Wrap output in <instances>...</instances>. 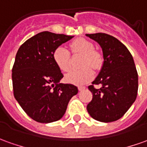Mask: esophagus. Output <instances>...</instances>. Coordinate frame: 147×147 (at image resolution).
<instances>
[{
  "label": "esophagus",
  "instance_id": "34e87169",
  "mask_svg": "<svg viewBox=\"0 0 147 147\" xmlns=\"http://www.w3.org/2000/svg\"><path fill=\"white\" fill-rule=\"evenodd\" d=\"M84 88H85V87H84V86H79V87H78V89H79V91L84 90Z\"/></svg>",
  "mask_w": 147,
  "mask_h": 147
}]
</instances>
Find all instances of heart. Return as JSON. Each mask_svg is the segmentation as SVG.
Listing matches in <instances>:
<instances>
[{"label": "heart", "mask_w": 147, "mask_h": 147, "mask_svg": "<svg viewBox=\"0 0 147 147\" xmlns=\"http://www.w3.org/2000/svg\"><path fill=\"white\" fill-rule=\"evenodd\" d=\"M71 51L73 54L84 55L82 59L80 70H73L65 76V80L69 84L80 85L89 82L93 78V71L89 66L93 69H98L103 62L102 55L94 50L93 44L84 39L77 38L70 44ZM53 59L58 68L63 72L67 71L70 68V53L67 49L59 46L53 53Z\"/></svg>", "instance_id": "heart-1"}]
</instances>
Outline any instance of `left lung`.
Segmentation results:
<instances>
[{"label": "left lung", "mask_w": 147, "mask_h": 147, "mask_svg": "<svg viewBox=\"0 0 147 147\" xmlns=\"http://www.w3.org/2000/svg\"><path fill=\"white\" fill-rule=\"evenodd\" d=\"M101 47L104 63L88 89L92 99L87 105L90 116L101 122L120 119L135 101L138 76L132 55L119 40L105 33L86 34ZM100 84V89L94 85Z\"/></svg>", "instance_id": "8db88e82"}]
</instances>
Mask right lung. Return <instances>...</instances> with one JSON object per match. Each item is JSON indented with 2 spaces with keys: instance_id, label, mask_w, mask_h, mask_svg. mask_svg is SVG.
Returning a JSON list of instances; mask_svg holds the SVG:
<instances>
[{
  "instance_id": "add662e5",
  "label": "right lung",
  "mask_w": 147,
  "mask_h": 147,
  "mask_svg": "<svg viewBox=\"0 0 147 147\" xmlns=\"http://www.w3.org/2000/svg\"><path fill=\"white\" fill-rule=\"evenodd\" d=\"M73 36L43 31L19 47L12 69L13 95L30 117L40 123L61 119L77 87L60 84L63 75L53 59L54 51Z\"/></svg>"
}]
</instances>
